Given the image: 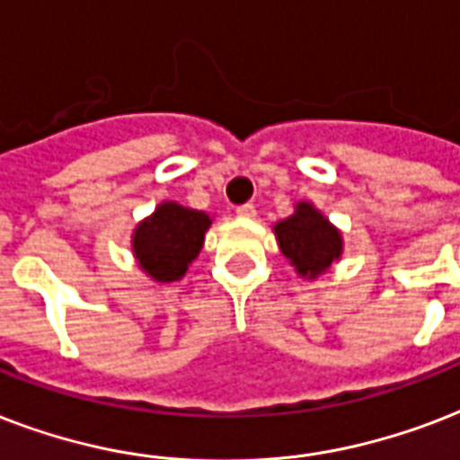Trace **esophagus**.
I'll use <instances>...</instances> for the list:
<instances>
[{
  "label": "esophagus",
  "instance_id": "esophagus-1",
  "mask_svg": "<svg viewBox=\"0 0 460 460\" xmlns=\"http://www.w3.org/2000/svg\"><path fill=\"white\" fill-rule=\"evenodd\" d=\"M234 213H237L240 218H254L256 208L252 204H242V206H237V208H234Z\"/></svg>",
  "mask_w": 460,
  "mask_h": 460
}]
</instances>
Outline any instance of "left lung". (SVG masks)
Masks as SVG:
<instances>
[{
    "label": "left lung",
    "instance_id": "obj_1",
    "mask_svg": "<svg viewBox=\"0 0 460 460\" xmlns=\"http://www.w3.org/2000/svg\"><path fill=\"white\" fill-rule=\"evenodd\" d=\"M273 233L280 252L302 279L314 280L343 254V237L338 227L331 226L329 218H323V213L307 201H300L293 216L276 223Z\"/></svg>",
    "mask_w": 460,
    "mask_h": 460
}]
</instances>
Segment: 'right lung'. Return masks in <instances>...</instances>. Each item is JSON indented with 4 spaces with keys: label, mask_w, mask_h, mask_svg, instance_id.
I'll list each match as a JSON object with an SVG mask.
<instances>
[{
    "label": "right lung",
    "mask_w": 460,
    "mask_h": 460,
    "mask_svg": "<svg viewBox=\"0 0 460 460\" xmlns=\"http://www.w3.org/2000/svg\"><path fill=\"white\" fill-rule=\"evenodd\" d=\"M211 227L208 213L163 201L131 237V249L138 266L158 283L180 280L190 263L204 247L206 230Z\"/></svg>",
    "instance_id": "add662e5"
}]
</instances>
